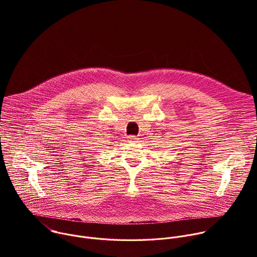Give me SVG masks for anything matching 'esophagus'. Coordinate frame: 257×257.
Wrapping results in <instances>:
<instances>
[{
	"label": "esophagus",
	"mask_w": 257,
	"mask_h": 257,
	"mask_svg": "<svg viewBox=\"0 0 257 257\" xmlns=\"http://www.w3.org/2000/svg\"><path fill=\"white\" fill-rule=\"evenodd\" d=\"M127 138H128V142H129V143H136V142H138V139H137L136 136L130 135V136H128Z\"/></svg>",
	"instance_id": "obj_1"
}]
</instances>
